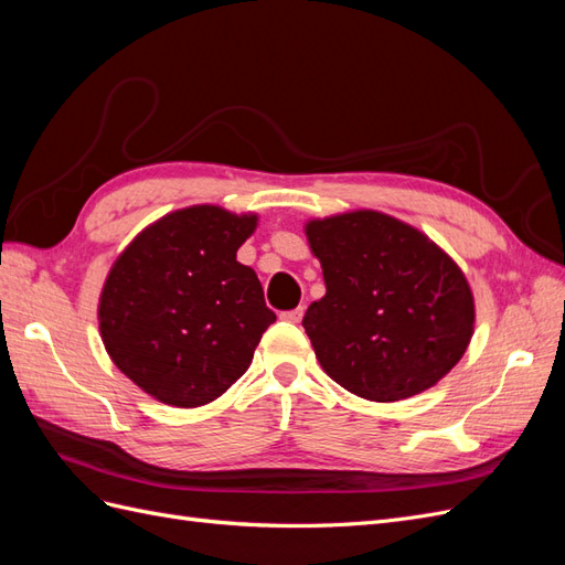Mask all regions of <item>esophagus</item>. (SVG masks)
<instances>
[{"label":"esophagus","mask_w":565,"mask_h":565,"mask_svg":"<svg viewBox=\"0 0 565 565\" xmlns=\"http://www.w3.org/2000/svg\"><path fill=\"white\" fill-rule=\"evenodd\" d=\"M280 318L285 322H299L303 318V306H299V309H292V311H282Z\"/></svg>","instance_id":"esophagus-1"}]
</instances>
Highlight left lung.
<instances>
[{
    "mask_svg": "<svg viewBox=\"0 0 565 565\" xmlns=\"http://www.w3.org/2000/svg\"><path fill=\"white\" fill-rule=\"evenodd\" d=\"M306 235L328 292L301 324L339 386L367 401H403L459 363L473 334V297L436 243L372 210L313 218Z\"/></svg>",
    "mask_w": 565,
    "mask_h": 565,
    "instance_id": "left-lung-1",
    "label": "left lung"
}]
</instances>
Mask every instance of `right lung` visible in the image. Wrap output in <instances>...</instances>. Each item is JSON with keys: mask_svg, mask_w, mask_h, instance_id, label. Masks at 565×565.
<instances>
[{"mask_svg": "<svg viewBox=\"0 0 565 565\" xmlns=\"http://www.w3.org/2000/svg\"><path fill=\"white\" fill-rule=\"evenodd\" d=\"M254 228V214L198 204L156 221L113 264L100 337L113 363L160 403L218 398L276 322L256 273L235 259Z\"/></svg>", "mask_w": 565, "mask_h": 565, "instance_id": "obj_1", "label": "right lung"}]
</instances>
